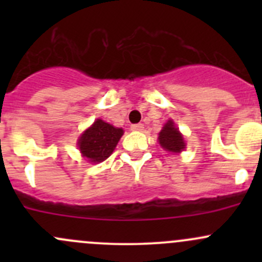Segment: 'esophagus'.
Segmentation results:
<instances>
[{
  "instance_id": "34e87169",
  "label": "esophagus",
  "mask_w": 262,
  "mask_h": 262,
  "mask_svg": "<svg viewBox=\"0 0 262 262\" xmlns=\"http://www.w3.org/2000/svg\"><path fill=\"white\" fill-rule=\"evenodd\" d=\"M143 124H133V125L130 126V129L132 130H134V132H142L143 130Z\"/></svg>"
}]
</instances>
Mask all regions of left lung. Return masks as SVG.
Returning a JSON list of instances; mask_svg holds the SVG:
<instances>
[{"label":"left lung","mask_w":262,"mask_h":262,"mask_svg":"<svg viewBox=\"0 0 262 262\" xmlns=\"http://www.w3.org/2000/svg\"><path fill=\"white\" fill-rule=\"evenodd\" d=\"M158 142L163 149L172 153H180L186 146L184 137L179 132V128H176L173 120H168L163 125L162 130L158 134Z\"/></svg>","instance_id":"1"}]
</instances>
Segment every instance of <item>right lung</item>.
I'll use <instances>...</instances> for the list:
<instances>
[{"label": "right lung", "instance_id": "1", "mask_svg": "<svg viewBox=\"0 0 262 262\" xmlns=\"http://www.w3.org/2000/svg\"><path fill=\"white\" fill-rule=\"evenodd\" d=\"M123 133L121 128H115L101 119H96L78 139L80 152L91 163L102 162L110 157Z\"/></svg>", "mask_w": 262, "mask_h": 262}]
</instances>
